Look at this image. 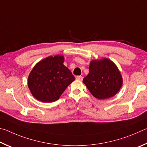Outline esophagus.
Instances as JSON below:
<instances>
[{"label": "esophagus", "mask_w": 147, "mask_h": 147, "mask_svg": "<svg viewBox=\"0 0 147 147\" xmlns=\"http://www.w3.org/2000/svg\"><path fill=\"white\" fill-rule=\"evenodd\" d=\"M76 79H78V80H79V81H82L83 79V78L81 76H77L76 77Z\"/></svg>", "instance_id": "34e87169"}]
</instances>
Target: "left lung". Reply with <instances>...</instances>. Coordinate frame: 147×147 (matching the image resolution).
Masks as SVG:
<instances>
[{
  "label": "left lung",
  "instance_id": "8db88e82",
  "mask_svg": "<svg viewBox=\"0 0 147 147\" xmlns=\"http://www.w3.org/2000/svg\"><path fill=\"white\" fill-rule=\"evenodd\" d=\"M83 83L96 98L105 99L117 93L123 79L115 64L109 59H103L91 61L89 74L83 79Z\"/></svg>",
  "mask_w": 147,
  "mask_h": 147
}]
</instances>
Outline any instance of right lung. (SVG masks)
Listing matches in <instances>:
<instances>
[{"instance_id": "right-lung-1", "label": "right lung", "mask_w": 147, "mask_h": 147, "mask_svg": "<svg viewBox=\"0 0 147 147\" xmlns=\"http://www.w3.org/2000/svg\"><path fill=\"white\" fill-rule=\"evenodd\" d=\"M63 63V56H50L40 61L33 68L28 77V85L31 93L38 101H57L75 80Z\"/></svg>"}]
</instances>
